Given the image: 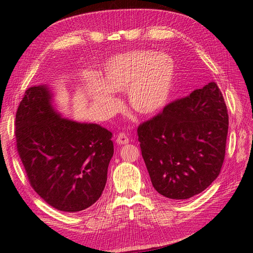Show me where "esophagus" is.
Here are the masks:
<instances>
[{"label":"esophagus","instance_id":"obj_1","mask_svg":"<svg viewBox=\"0 0 253 253\" xmlns=\"http://www.w3.org/2000/svg\"><path fill=\"white\" fill-rule=\"evenodd\" d=\"M128 142H129V139H128L126 133H124V132L118 133V136L116 138V143L117 144H126Z\"/></svg>","mask_w":253,"mask_h":253}]
</instances>
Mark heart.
<instances>
[{"label": "heart", "instance_id": "obj_1", "mask_svg": "<svg viewBox=\"0 0 253 253\" xmlns=\"http://www.w3.org/2000/svg\"><path fill=\"white\" fill-rule=\"evenodd\" d=\"M101 82L90 78L87 94L101 114L112 115L120 109L113 92H125L129 106L140 115L163 109L173 88L175 62L169 54L136 50L110 58L102 67Z\"/></svg>", "mask_w": 253, "mask_h": 253}]
</instances>
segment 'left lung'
<instances>
[{"label": "left lung", "mask_w": 253, "mask_h": 253, "mask_svg": "<svg viewBox=\"0 0 253 253\" xmlns=\"http://www.w3.org/2000/svg\"><path fill=\"white\" fill-rule=\"evenodd\" d=\"M227 131V107L214 82L141 124L138 141L154 189L175 200L206 190L221 171Z\"/></svg>", "instance_id": "left-lung-1"}]
</instances>
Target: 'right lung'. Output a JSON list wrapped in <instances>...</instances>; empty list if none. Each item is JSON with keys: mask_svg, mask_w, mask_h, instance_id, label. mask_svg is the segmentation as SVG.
<instances>
[{"mask_svg": "<svg viewBox=\"0 0 253 253\" xmlns=\"http://www.w3.org/2000/svg\"><path fill=\"white\" fill-rule=\"evenodd\" d=\"M15 126L16 146L30 185L47 204L79 212L99 200L114 153L111 131L62 117L46 84L26 90Z\"/></svg>", "mask_w": 253, "mask_h": 253, "instance_id": "obj_1", "label": "right lung"}]
</instances>
